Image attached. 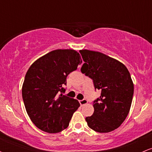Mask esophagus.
I'll return each instance as SVG.
<instances>
[{"mask_svg": "<svg viewBox=\"0 0 152 152\" xmlns=\"http://www.w3.org/2000/svg\"><path fill=\"white\" fill-rule=\"evenodd\" d=\"M79 103L80 104H81V106H84L88 103V101H87L86 99H82V100L79 101Z\"/></svg>", "mask_w": 152, "mask_h": 152, "instance_id": "1", "label": "esophagus"}]
</instances>
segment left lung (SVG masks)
Instances as JSON below:
<instances>
[{
    "label": "left lung",
    "mask_w": 152,
    "mask_h": 152,
    "mask_svg": "<svg viewBox=\"0 0 152 152\" xmlns=\"http://www.w3.org/2000/svg\"><path fill=\"white\" fill-rule=\"evenodd\" d=\"M85 63L81 71L93 80L95 89L102 91L94 102V112L86 118L91 129L108 133L121 126L132 105L134 83L127 68L116 59L98 51L80 50Z\"/></svg>",
    "instance_id": "8db88e82"
}]
</instances>
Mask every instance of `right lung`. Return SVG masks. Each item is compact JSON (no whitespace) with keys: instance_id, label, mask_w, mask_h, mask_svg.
Instances as JSON below:
<instances>
[{"instance_id":"1","label":"right lung","mask_w":152,"mask_h":152,"mask_svg":"<svg viewBox=\"0 0 152 152\" xmlns=\"http://www.w3.org/2000/svg\"><path fill=\"white\" fill-rule=\"evenodd\" d=\"M82 63L71 49H57L43 56L30 66L22 87L27 114L33 123L48 133H58L69 126L80 104L63 95L66 77Z\"/></svg>"}]
</instances>
